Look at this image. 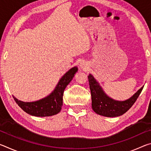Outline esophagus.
<instances>
[{"mask_svg": "<svg viewBox=\"0 0 151 151\" xmlns=\"http://www.w3.org/2000/svg\"><path fill=\"white\" fill-rule=\"evenodd\" d=\"M80 66L81 67V68H83V69H85L86 68V64L85 62H81L80 64Z\"/></svg>", "mask_w": 151, "mask_h": 151, "instance_id": "34e87169", "label": "esophagus"}]
</instances>
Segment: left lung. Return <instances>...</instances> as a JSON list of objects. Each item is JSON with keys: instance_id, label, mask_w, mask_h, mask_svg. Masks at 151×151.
<instances>
[{"instance_id": "1", "label": "left lung", "mask_w": 151, "mask_h": 151, "mask_svg": "<svg viewBox=\"0 0 151 151\" xmlns=\"http://www.w3.org/2000/svg\"><path fill=\"white\" fill-rule=\"evenodd\" d=\"M90 86L92 108L96 114L108 117L119 116L124 114L136 102L144 86L133 96L124 101H114L104 93L103 89L91 75L88 76Z\"/></svg>"}]
</instances>
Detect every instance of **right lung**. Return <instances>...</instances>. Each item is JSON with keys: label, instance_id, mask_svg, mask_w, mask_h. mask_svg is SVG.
<instances>
[{"label": "right lung", "instance_id": "1", "mask_svg": "<svg viewBox=\"0 0 151 151\" xmlns=\"http://www.w3.org/2000/svg\"><path fill=\"white\" fill-rule=\"evenodd\" d=\"M78 68L75 66L60 78L54 91L50 95L39 101L25 103L19 101L13 96L15 102L27 113L35 116H49L57 114L63 106V96L65 88L72 81Z\"/></svg>", "mask_w": 151, "mask_h": 151}]
</instances>
